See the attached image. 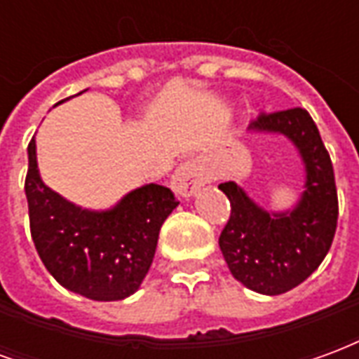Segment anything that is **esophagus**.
<instances>
[{"instance_id":"obj_1","label":"esophagus","mask_w":359,"mask_h":359,"mask_svg":"<svg viewBox=\"0 0 359 359\" xmlns=\"http://www.w3.org/2000/svg\"><path fill=\"white\" fill-rule=\"evenodd\" d=\"M205 180H208V175H205V167L202 161L190 159L172 172L171 188L180 198H192L205 184Z\"/></svg>"}]
</instances>
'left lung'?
Masks as SVG:
<instances>
[{
    "label": "left lung",
    "mask_w": 359,
    "mask_h": 359,
    "mask_svg": "<svg viewBox=\"0 0 359 359\" xmlns=\"http://www.w3.org/2000/svg\"><path fill=\"white\" fill-rule=\"evenodd\" d=\"M248 130L290 140L304 165V190L292 208L271 211L238 182H221L219 190L231 202V219L219 236V248L238 283L254 292L277 296L304 283L331 248L339 219L334 172L306 109L262 115Z\"/></svg>",
    "instance_id": "left-lung-1"
}]
</instances>
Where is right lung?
<instances>
[{"label": "right lung", "mask_w": 359, "mask_h": 359, "mask_svg": "<svg viewBox=\"0 0 359 359\" xmlns=\"http://www.w3.org/2000/svg\"><path fill=\"white\" fill-rule=\"evenodd\" d=\"M25 192L30 233L46 269L67 290L95 302L125 300L140 288L161 225L179 205L169 188L154 182L130 190L109 210L69 202L40 177L34 138Z\"/></svg>", "instance_id": "add662e5"}]
</instances>
